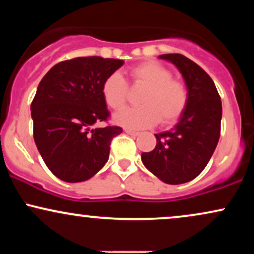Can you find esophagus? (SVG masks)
Segmentation results:
<instances>
[{
    "label": "esophagus",
    "instance_id": "esophagus-1",
    "mask_svg": "<svg viewBox=\"0 0 254 254\" xmlns=\"http://www.w3.org/2000/svg\"><path fill=\"white\" fill-rule=\"evenodd\" d=\"M124 131H125V132L127 133V135L133 136V137H136V136H138V135H139L138 131H133V130H130V129H124Z\"/></svg>",
    "mask_w": 254,
    "mask_h": 254
}]
</instances>
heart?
<instances>
[{
	"label": "heart",
	"mask_w": 254,
	"mask_h": 254,
	"mask_svg": "<svg viewBox=\"0 0 254 254\" xmlns=\"http://www.w3.org/2000/svg\"><path fill=\"white\" fill-rule=\"evenodd\" d=\"M130 76L137 86L145 87L139 97L141 106L129 107L116 113L113 121L127 129L139 130L155 125L172 124L185 111L189 90L183 82L173 80L171 70L156 62H143L133 66ZM101 94L106 105L119 110L127 101V86L119 72H112L105 78Z\"/></svg>",
	"instance_id": "b5f03b06"
}]
</instances>
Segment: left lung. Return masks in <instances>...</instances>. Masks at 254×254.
I'll use <instances>...</instances> for the list:
<instances>
[{
	"mask_svg": "<svg viewBox=\"0 0 254 254\" xmlns=\"http://www.w3.org/2000/svg\"><path fill=\"white\" fill-rule=\"evenodd\" d=\"M176 65L189 90L188 106L171 130L155 133L156 145L141 159L148 171L171 185L199 176L220 138L222 104L214 81L193 61L179 54L160 55Z\"/></svg>",
	"mask_w": 254,
	"mask_h": 254,
	"instance_id": "left-lung-1",
	"label": "left lung"
}]
</instances>
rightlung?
<instances>
[{
  "label": "right lung",
  "instance_id": "obj_1",
  "mask_svg": "<svg viewBox=\"0 0 254 254\" xmlns=\"http://www.w3.org/2000/svg\"><path fill=\"white\" fill-rule=\"evenodd\" d=\"M124 61L77 57L54 65L42 78L31 105L33 137L48 168L66 183L88 180L109 160L119 127H95L110 116L101 94L109 75Z\"/></svg>",
  "mask_w": 254,
  "mask_h": 254
}]
</instances>
